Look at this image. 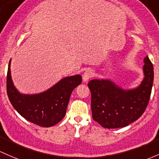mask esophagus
Instances as JSON below:
<instances>
[{
	"mask_svg": "<svg viewBox=\"0 0 159 159\" xmlns=\"http://www.w3.org/2000/svg\"><path fill=\"white\" fill-rule=\"evenodd\" d=\"M92 76H93L92 71H91V70H88V71H86L84 74H83V76H82L83 81H84V82H86V81H88Z\"/></svg>",
	"mask_w": 159,
	"mask_h": 159,
	"instance_id": "1",
	"label": "esophagus"
}]
</instances>
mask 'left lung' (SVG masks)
Returning a JSON list of instances; mask_svg holds the SVG:
<instances>
[{
  "instance_id": "obj_1",
  "label": "left lung",
  "mask_w": 159,
  "mask_h": 159,
  "mask_svg": "<svg viewBox=\"0 0 159 159\" xmlns=\"http://www.w3.org/2000/svg\"><path fill=\"white\" fill-rule=\"evenodd\" d=\"M144 78L134 88L124 89L108 78L89 81L92 117L101 126L107 129L125 127L144 113L154 79V68L148 56L144 58Z\"/></svg>"
}]
</instances>
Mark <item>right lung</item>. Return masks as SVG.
Here are the masks:
<instances>
[{
	"mask_svg": "<svg viewBox=\"0 0 159 159\" xmlns=\"http://www.w3.org/2000/svg\"><path fill=\"white\" fill-rule=\"evenodd\" d=\"M11 59L7 76V92L14 109L28 121L43 127L57 124L64 118L73 90L81 83L80 75L61 78L46 91L39 93H22L11 78Z\"/></svg>",
	"mask_w": 159,
	"mask_h": 159,
	"instance_id": "right-lung-1",
	"label": "right lung"
}]
</instances>
